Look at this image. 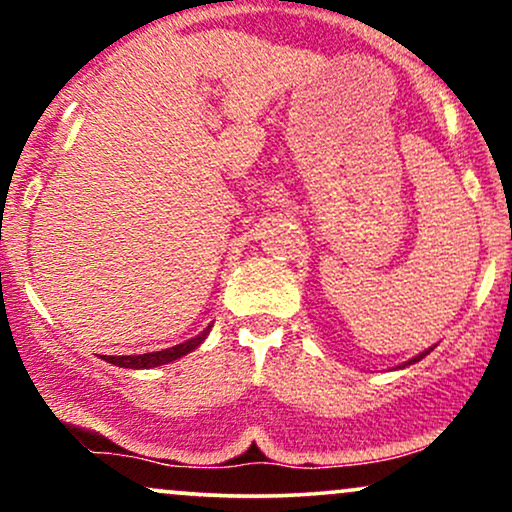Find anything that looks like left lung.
I'll list each match as a JSON object with an SVG mask.
<instances>
[{"label": "left lung", "instance_id": "obj_1", "mask_svg": "<svg viewBox=\"0 0 512 512\" xmlns=\"http://www.w3.org/2000/svg\"><path fill=\"white\" fill-rule=\"evenodd\" d=\"M431 351H433V346H431V349H426V351H421V354H419V356H414V358H409V361H407V363H402V366H397V368H407V366H411V363H416V361H421V358H424V356H428V354H431Z\"/></svg>", "mask_w": 512, "mask_h": 512}]
</instances>
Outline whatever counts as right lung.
<instances>
[{
	"mask_svg": "<svg viewBox=\"0 0 512 512\" xmlns=\"http://www.w3.org/2000/svg\"><path fill=\"white\" fill-rule=\"evenodd\" d=\"M211 330V325L207 327L204 332H199L197 337L187 339V342L182 344H175L170 346V349H163V351H151V354H139V356H108L105 361L113 363V366H120V368H134V370H142V368H156V366H163V363H170V361H178L185 354H190V351H195L199 344L207 339V334Z\"/></svg>",
	"mask_w": 512,
	"mask_h": 512,
	"instance_id": "right-lung-1",
	"label": "right lung"
}]
</instances>
